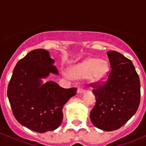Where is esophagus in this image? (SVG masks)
<instances>
[{"label":"esophagus","mask_w":146,"mask_h":146,"mask_svg":"<svg viewBox=\"0 0 146 146\" xmlns=\"http://www.w3.org/2000/svg\"><path fill=\"white\" fill-rule=\"evenodd\" d=\"M85 92V90L83 88H79L77 89V93L78 94H82V93Z\"/></svg>","instance_id":"34e87169"}]
</instances>
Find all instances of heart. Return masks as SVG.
<instances>
[{
  "label": "heart",
  "instance_id": "obj_1",
  "mask_svg": "<svg viewBox=\"0 0 146 146\" xmlns=\"http://www.w3.org/2000/svg\"><path fill=\"white\" fill-rule=\"evenodd\" d=\"M109 72L107 62L100 61L97 58H88L70 69L72 77L78 79L86 76L88 80L92 83H97L106 79Z\"/></svg>",
  "mask_w": 146,
  "mask_h": 146
}]
</instances>
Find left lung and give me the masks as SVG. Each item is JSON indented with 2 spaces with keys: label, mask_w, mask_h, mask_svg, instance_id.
Listing matches in <instances>:
<instances>
[{
  "label": "left lung",
  "mask_w": 146,
  "mask_h": 146,
  "mask_svg": "<svg viewBox=\"0 0 146 146\" xmlns=\"http://www.w3.org/2000/svg\"><path fill=\"white\" fill-rule=\"evenodd\" d=\"M110 71L103 85L94 84L96 104L90 114L94 126L103 131L121 128L133 116L140 101V82L132 62L116 51L107 52Z\"/></svg>",
  "instance_id": "left-lung-1"
}]
</instances>
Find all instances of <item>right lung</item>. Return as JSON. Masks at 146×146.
<instances>
[{
	"mask_svg": "<svg viewBox=\"0 0 146 146\" xmlns=\"http://www.w3.org/2000/svg\"><path fill=\"white\" fill-rule=\"evenodd\" d=\"M54 60L43 49L28 52L17 62L8 86L7 95L13 115L21 125L32 131H52L63 120V108L76 88H63L54 81L42 83L50 73L58 74Z\"/></svg>",
	"mask_w": 146,
	"mask_h": 146,
	"instance_id": "1",
	"label": "right lung"
}]
</instances>
